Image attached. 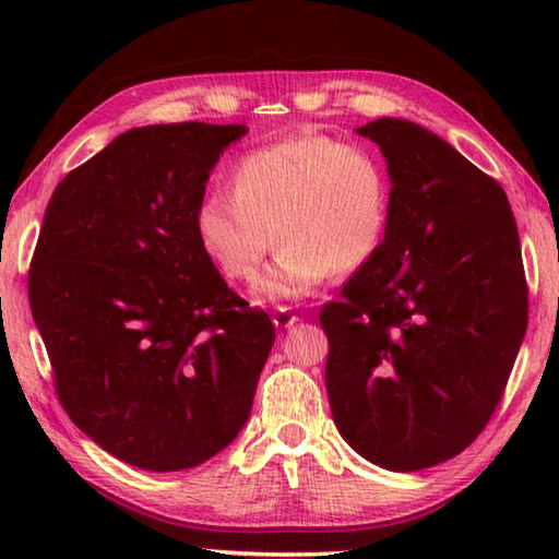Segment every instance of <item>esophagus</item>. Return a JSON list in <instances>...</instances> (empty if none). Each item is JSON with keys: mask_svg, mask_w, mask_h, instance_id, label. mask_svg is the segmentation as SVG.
Wrapping results in <instances>:
<instances>
[{"mask_svg": "<svg viewBox=\"0 0 559 559\" xmlns=\"http://www.w3.org/2000/svg\"><path fill=\"white\" fill-rule=\"evenodd\" d=\"M296 320H298V316L293 313L290 308H276V313H273V323H276L278 328H290Z\"/></svg>", "mask_w": 559, "mask_h": 559, "instance_id": "obj_1", "label": "esophagus"}]
</instances>
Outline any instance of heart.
I'll return each mask as SVG.
<instances>
[{"label":"heart","instance_id":"1","mask_svg":"<svg viewBox=\"0 0 559 559\" xmlns=\"http://www.w3.org/2000/svg\"><path fill=\"white\" fill-rule=\"evenodd\" d=\"M231 194L204 197L197 234L236 283L257 281L273 246H283L259 281L261 300L302 298L330 273L362 269L390 229L392 182L382 159L370 147L316 132L243 155Z\"/></svg>","mask_w":559,"mask_h":559}]
</instances>
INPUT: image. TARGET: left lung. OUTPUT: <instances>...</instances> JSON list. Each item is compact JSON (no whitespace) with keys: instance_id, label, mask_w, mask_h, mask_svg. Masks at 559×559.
<instances>
[{"instance_id":"8db88e82","label":"left lung","mask_w":559,"mask_h":559,"mask_svg":"<svg viewBox=\"0 0 559 559\" xmlns=\"http://www.w3.org/2000/svg\"><path fill=\"white\" fill-rule=\"evenodd\" d=\"M380 145L392 214L380 251L320 308L325 386L343 439L390 471L453 459L503 400L527 328L508 197L409 120L357 130Z\"/></svg>"}]
</instances>
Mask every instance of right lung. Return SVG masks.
<instances>
[{
  "label": "right lung",
  "instance_id": "1",
  "mask_svg": "<svg viewBox=\"0 0 559 559\" xmlns=\"http://www.w3.org/2000/svg\"><path fill=\"white\" fill-rule=\"evenodd\" d=\"M243 132L197 120L128 130L46 206L29 302L53 390L130 466L194 468L229 447L276 340L197 234L212 167Z\"/></svg>",
  "mask_w": 559,
  "mask_h": 559
}]
</instances>
